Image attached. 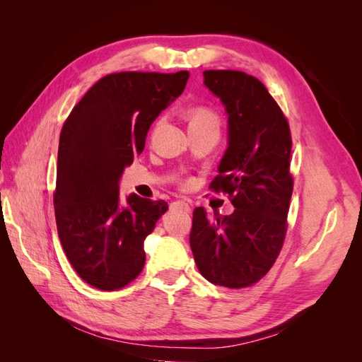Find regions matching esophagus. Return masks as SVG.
<instances>
[{
	"label": "esophagus",
	"mask_w": 362,
	"mask_h": 362,
	"mask_svg": "<svg viewBox=\"0 0 362 362\" xmlns=\"http://www.w3.org/2000/svg\"><path fill=\"white\" fill-rule=\"evenodd\" d=\"M177 208H180V210H182L184 213H190L192 211V206L189 205L187 201H177L173 204Z\"/></svg>",
	"instance_id": "34e87169"
}]
</instances>
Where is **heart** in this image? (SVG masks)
Segmentation results:
<instances>
[{"mask_svg": "<svg viewBox=\"0 0 362 362\" xmlns=\"http://www.w3.org/2000/svg\"><path fill=\"white\" fill-rule=\"evenodd\" d=\"M190 127L192 125H218V117L216 113L206 107H193L189 110Z\"/></svg>", "mask_w": 362, "mask_h": 362, "instance_id": "heart-1", "label": "heart"}]
</instances>
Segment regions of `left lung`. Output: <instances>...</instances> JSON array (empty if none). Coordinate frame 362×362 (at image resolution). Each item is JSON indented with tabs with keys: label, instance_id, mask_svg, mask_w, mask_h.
Returning a JSON list of instances; mask_svg holds the SVG:
<instances>
[{
	"label": "left lung",
	"instance_id": "1",
	"mask_svg": "<svg viewBox=\"0 0 362 362\" xmlns=\"http://www.w3.org/2000/svg\"><path fill=\"white\" fill-rule=\"evenodd\" d=\"M204 84L228 116V146L211 189L231 196L234 213L193 211L190 247L201 275L216 286L243 288L275 262L287 231L293 193L287 119L255 76L205 71Z\"/></svg>",
	"mask_w": 362,
	"mask_h": 362
}]
</instances>
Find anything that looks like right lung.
I'll use <instances>...</instances> for the list:
<instances>
[{"instance_id": "add662e5", "label": "right lung", "mask_w": 362, "mask_h": 362, "mask_svg": "<svg viewBox=\"0 0 362 362\" xmlns=\"http://www.w3.org/2000/svg\"><path fill=\"white\" fill-rule=\"evenodd\" d=\"M187 80V71L110 74L90 87L62 128L57 233L75 272L95 288H122L145 266V238L169 206L134 193L122 201L119 181Z\"/></svg>"}]
</instances>
